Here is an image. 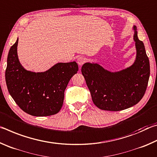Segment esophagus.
I'll return each instance as SVG.
<instances>
[{"mask_svg": "<svg viewBox=\"0 0 157 157\" xmlns=\"http://www.w3.org/2000/svg\"><path fill=\"white\" fill-rule=\"evenodd\" d=\"M85 61H86V59H85L84 57H79L78 58V59H77V62H78V65L79 66H82V65L84 64V63L85 62Z\"/></svg>", "mask_w": 157, "mask_h": 157, "instance_id": "34e87169", "label": "esophagus"}]
</instances>
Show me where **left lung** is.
I'll return each mask as SVG.
<instances>
[{
  "mask_svg": "<svg viewBox=\"0 0 157 157\" xmlns=\"http://www.w3.org/2000/svg\"><path fill=\"white\" fill-rule=\"evenodd\" d=\"M133 30L136 55L132 66L115 72L98 63L86 62L82 66L93 102L100 109H126L136 105L145 94L150 78V62L144 44L138 38L135 25Z\"/></svg>",
  "mask_w": 157,
  "mask_h": 157,
  "instance_id": "obj_1",
  "label": "left lung"
}]
</instances>
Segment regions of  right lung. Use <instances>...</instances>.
<instances>
[{
    "label": "right lung",
    "instance_id": "1",
    "mask_svg": "<svg viewBox=\"0 0 157 157\" xmlns=\"http://www.w3.org/2000/svg\"><path fill=\"white\" fill-rule=\"evenodd\" d=\"M18 38L10 48L5 71L10 95L30 115L48 116L57 113L63 105L66 86L78 71V63H57L44 72L28 71L18 59Z\"/></svg>",
    "mask_w": 157,
    "mask_h": 157
}]
</instances>
